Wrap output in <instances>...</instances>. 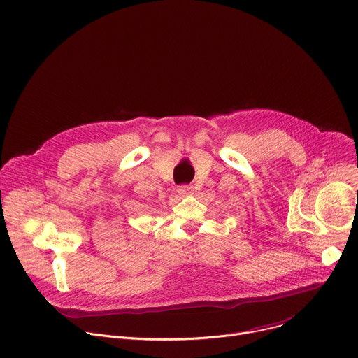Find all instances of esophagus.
I'll use <instances>...</instances> for the list:
<instances>
[{"mask_svg":"<svg viewBox=\"0 0 358 358\" xmlns=\"http://www.w3.org/2000/svg\"><path fill=\"white\" fill-rule=\"evenodd\" d=\"M177 191L180 195H188V194H192L194 188H192V185H180Z\"/></svg>","mask_w":358,"mask_h":358,"instance_id":"esophagus-1","label":"esophagus"}]
</instances>
